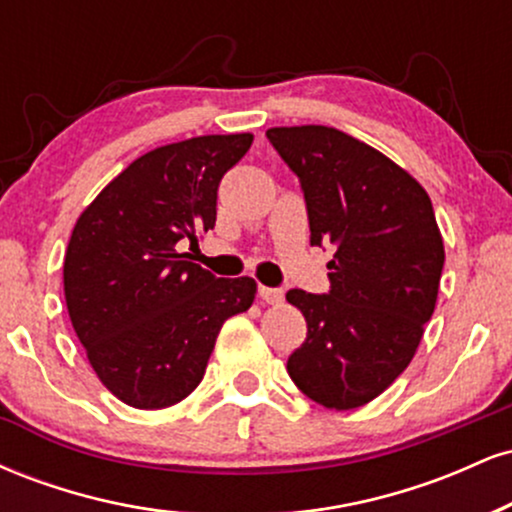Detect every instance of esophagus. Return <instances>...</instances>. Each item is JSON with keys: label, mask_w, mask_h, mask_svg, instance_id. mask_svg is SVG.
Wrapping results in <instances>:
<instances>
[{"label": "esophagus", "mask_w": 512, "mask_h": 512, "mask_svg": "<svg viewBox=\"0 0 512 512\" xmlns=\"http://www.w3.org/2000/svg\"><path fill=\"white\" fill-rule=\"evenodd\" d=\"M260 296H262V301L269 303V305L284 303V291L272 289V286H260Z\"/></svg>", "instance_id": "1"}]
</instances>
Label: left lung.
Masks as SVG:
<instances>
[{"mask_svg":"<svg viewBox=\"0 0 512 512\" xmlns=\"http://www.w3.org/2000/svg\"><path fill=\"white\" fill-rule=\"evenodd\" d=\"M298 175L310 245H332L330 291L291 289L308 322L286 370L327 409H356L409 366L436 308L445 250L433 204L407 170L334 127H272Z\"/></svg>","mask_w":512,"mask_h":512,"instance_id":"obj_1","label":"left lung"}]
</instances>
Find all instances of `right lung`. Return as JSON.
Wrapping results in <instances>:
<instances>
[{"label":"right lung","mask_w":512,"mask_h":512,"mask_svg":"<svg viewBox=\"0 0 512 512\" xmlns=\"http://www.w3.org/2000/svg\"><path fill=\"white\" fill-rule=\"evenodd\" d=\"M252 134L158 146L122 170L76 221L64 298L88 361L117 399L163 409L202 383L221 325L255 301L250 276L219 279L178 245L216 223L219 182Z\"/></svg>","instance_id":"obj_1"}]
</instances>
